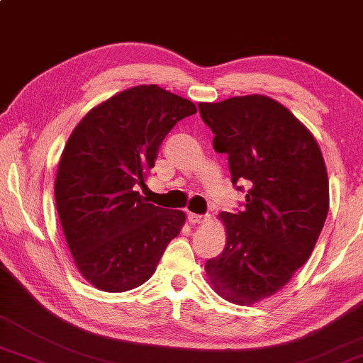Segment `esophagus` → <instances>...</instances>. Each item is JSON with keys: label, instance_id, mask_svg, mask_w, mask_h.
Returning <instances> with one entry per match:
<instances>
[{"label": "esophagus", "instance_id": "esophagus-1", "mask_svg": "<svg viewBox=\"0 0 363 363\" xmlns=\"http://www.w3.org/2000/svg\"><path fill=\"white\" fill-rule=\"evenodd\" d=\"M187 219L190 223H204L209 220V214H195V213H189Z\"/></svg>", "mask_w": 363, "mask_h": 363}]
</instances>
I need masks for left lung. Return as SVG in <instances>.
<instances>
[{
	"instance_id": "1",
	"label": "left lung",
	"mask_w": 363,
	"mask_h": 363,
	"mask_svg": "<svg viewBox=\"0 0 363 363\" xmlns=\"http://www.w3.org/2000/svg\"><path fill=\"white\" fill-rule=\"evenodd\" d=\"M199 108L214 150L228 155L232 182L249 186L245 209L219 214L227 245L204 272L222 298L254 305L281 291L311 255L328 213L325 162L311 131L273 98Z\"/></svg>"
}]
</instances>
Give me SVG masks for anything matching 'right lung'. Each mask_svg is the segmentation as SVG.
Wrapping results in <instances>:
<instances>
[{"instance_id":"add662e5","label":"right lung","mask_w":363,"mask_h":363,"mask_svg":"<svg viewBox=\"0 0 363 363\" xmlns=\"http://www.w3.org/2000/svg\"><path fill=\"white\" fill-rule=\"evenodd\" d=\"M196 106L159 85H136L90 109L58 162L55 203L76 267L104 292L131 291L155 273L186 213L138 192L164 136Z\"/></svg>"}]
</instances>
